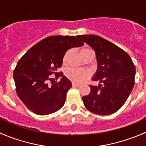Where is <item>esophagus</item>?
<instances>
[{"label":"esophagus","instance_id":"34e87169","mask_svg":"<svg viewBox=\"0 0 146 146\" xmlns=\"http://www.w3.org/2000/svg\"><path fill=\"white\" fill-rule=\"evenodd\" d=\"M72 86H73V87H79V86H80L79 83H75V82H73L72 83Z\"/></svg>","mask_w":146,"mask_h":146}]
</instances>
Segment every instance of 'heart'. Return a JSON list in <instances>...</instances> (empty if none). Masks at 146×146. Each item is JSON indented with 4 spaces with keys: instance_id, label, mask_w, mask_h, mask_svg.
<instances>
[{
    "instance_id": "obj_1",
    "label": "heart",
    "mask_w": 146,
    "mask_h": 146,
    "mask_svg": "<svg viewBox=\"0 0 146 146\" xmlns=\"http://www.w3.org/2000/svg\"><path fill=\"white\" fill-rule=\"evenodd\" d=\"M90 48H85L81 49L80 50V55L83 56L84 54L87 53L88 52L91 51ZM68 52L66 53L64 56V58L63 60L66 61V58H67L68 56ZM90 73L89 70H85V69H81V68H68L66 71V76L70 80H71L72 81L76 82V83H82L84 80H86L88 78H89L90 76Z\"/></svg>"
}]
</instances>
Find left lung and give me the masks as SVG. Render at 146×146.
I'll return each instance as SVG.
<instances>
[{
  "label": "left lung",
  "mask_w": 146,
  "mask_h": 146,
  "mask_svg": "<svg viewBox=\"0 0 146 146\" xmlns=\"http://www.w3.org/2000/svg\"><path fill=\"white\" fill-rule=\"evenodd\" d=\"M78 38L96 52L98 65L93 80L103 83L98 87L89 86L90 93L83 97L85 107L98 115L114 113L133 88L135 65L126 52L98 35H80Z\"/></svg>",
  "instance_id": "8db88e82"
}]
</instances>
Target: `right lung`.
I'll return each instance as SVG.
<instances>
[{"mask_svg": "<svg viewBox=\"0 0 146 146\" xmlns=\"http://www.w3.org/2000/svg\"><path fill=\"white\" fill-rule=\"evenodd\" d=\"M78 36L53 35L46 38L30 48L18 60L13 71L16 93L30 111L45 115L60 110L64 105L71 82L58 72L63 64L66 52L84 43ZM55 78L62 77L59 82ZM54 80L52 85L48 82Z\"/></svg>", "mask_w": 146, "mask_h": 146, "instance_id": "obj_1", "label": "right lung"}]
</instances>
